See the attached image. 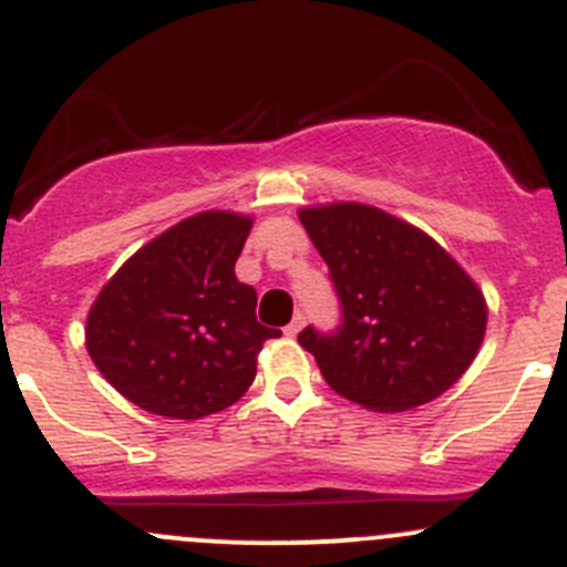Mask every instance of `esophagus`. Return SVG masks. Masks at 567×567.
I'll return each instance as SVG.
<instances>
[{
    "label": "esophagus",
    "mask_w": 567,
    "mask_h": 567,
    "mask_svg": "<svg viewBox=\"0 0 567 567\" xmlns=\"http://www.w3.org/2000/svg\"><path fill=\"white\" fill-rule=\"evenodd\" d=\"M301 327H305V316H301V312H299V316H296L293 321H290L288 327H285V334H288V338H296V334L301 332Z\"/></svg>",
    "instance_id": "1"
}]
</instances>
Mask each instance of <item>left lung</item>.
I'll return each instance as SVG.
<instances>
[{
  "instance_id": "1",
  "label": "left lung",
  "mask_w": 567,
  "mask_h": 567,
  "mask_svg": "<svg viewBox=\"0 0 567 567\" xmlns=\"http://www.w3.org/2000/svg\"><path fill=\"white\" fill-rule=\"evenodd\" d=\"M343 307L334 334L307 327L334 393L373 412H404L446 393L480 354L487 301L435 238L360 202L301 207Z\"/></svg>"
}]
</instances>
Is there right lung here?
I'll return each instance as SVG.
<instances>
[{
  "instance_id": "1",
  "label": "right lung",
  "mask_w": 567,
  "mask_h": 567,
  "mask_svg": "<svg viewBox=\"0 0 567 567\" xmlns=\"http://www.w3.org/2000/svg\"><path fill=\"white\" fill-rule=\"evenodd\" d=\"M255 218L205 210L141 246L87 310L93 365L152 415L196 421L255 382L257 354L279 329L257 321V293L235 277Z\"/></svg>"
}]
</instances>
